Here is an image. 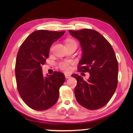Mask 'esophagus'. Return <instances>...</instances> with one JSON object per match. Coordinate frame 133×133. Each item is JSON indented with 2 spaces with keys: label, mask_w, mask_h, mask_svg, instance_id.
<instances>
[{
  "label": "esophagus",
  "mask_w": 133,
  "mask_h": 133,
  "mask_svg": "<svg viewBox=\"0 0 133 133\" xmlns=\"http://www.w3.org/2000/svg\"><path fill=\"white\" fill-rule=\"evenodd\" d=\"M65 77H66V79H69V78L71 77V75H70V74H69L65 73Z\"/></svg>",
  "instance_id": "1"
}]
</instances>
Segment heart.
<instances>
[{
  "label": "heart",
  "instance_id": "b5f03b06",
  "mask_svg": "<svg viewBox=\"0 0 133 133\" xmlns=\"http://www.w3.org/2000/svg\"><path fill=\"white\" fill-rule=\"evenodd\" d=\"M72 43H75V44L77 45V42L73 39H68L66 41V45L72 44ZM59 67L62 70L68 71L69 69H70V64H69L68 62H62L60 63Z\"/></svg>",
  "mask_w": 133,
  "mask_h": 133
}]
</instances>
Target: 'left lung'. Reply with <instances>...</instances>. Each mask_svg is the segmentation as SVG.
<instances>
[{
    "label": "left lung",
    "instance_id": "1",
    "mask_svg": "<svg viewBox=\"0 0 133 133\" xmlns=\"http://www.w3.org/2000/svg\"><path fill=\"white\" fill-rule=\"evenodd\" d=\"M81 43L82 56L79 71L88 72L87 81L78 74L74 93L77 102L90 110L104 107L113 96L117 86L119 66L113 48L103 36L91 29L69 31Z\"/></svg>",
    "mask_w": 133,
    "mask_h": 133
}]
</instances>
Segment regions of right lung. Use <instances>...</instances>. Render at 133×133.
<instances>
[{
  "mask_svg": "<svg viewBox=\"0 0 133 133\" xmlns=\"http://www.w3.org/2000/svg\"><path fill=\"white\" fill-rule=\"evenodd\" d=\"M65 32L35 31L18 51L15 66L17 90L23 102L33 110H48L59 99V88L65 81L64 74L54 71L45 77L41 66L48 59L52 43Z\"/></svg>",
  "mask_w": 133,
  "mask_h": 133,
  "instance_id": "1",
  "label": "right lung"
}]
</instances>
